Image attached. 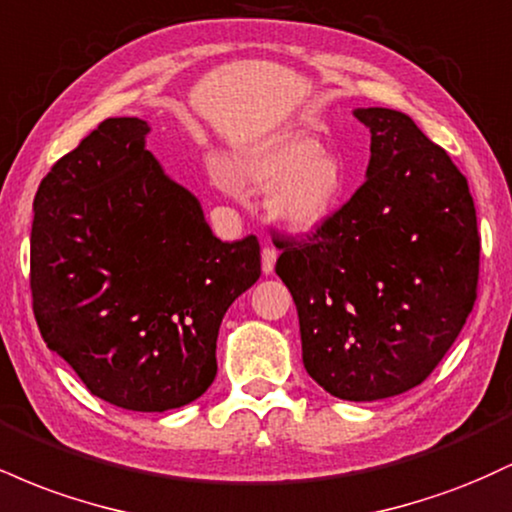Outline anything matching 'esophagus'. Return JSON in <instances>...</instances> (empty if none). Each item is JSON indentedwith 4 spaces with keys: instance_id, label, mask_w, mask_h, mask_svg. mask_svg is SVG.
Wrapping results in <instances>:
<instances>
[{
    "instance_id": "34e87169",
    "label": "esophagus",
    "mask_w": 512,
    "mask_h": 512,
    "mask_svg": "<svg viewBox=\"0 0 512 512\" xmlns=\"http://www.w3.org/2000/svg\"><path fill=\"white\" fill-rule=\"evenodd\" d=\"M274 264H276V248H272V245H264L262 248V272L272 274Z\"/></svg>"
}]
</instances>
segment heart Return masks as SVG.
I'll return each mask as SVG.
<instances>
[{"mask_svg":"<svg viewBox=\"0 0 512 512\" xmlns=\"http://www.w3.org/2000/svg\"><path fill=\"white\" fill-rule=\"evenodd\" d=\"M236 178L255 190H269V211L296 231H313L337 207L344 168L337 156L305 134H281L245 154Z\"/></svg>","mask_w":512,"mask_h":512,"instance_id":"1","label":"heart"}]
</instances>
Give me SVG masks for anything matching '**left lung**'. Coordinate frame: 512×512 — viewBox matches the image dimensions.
<instances>
[{
    "mask_svg": "<svg viewBox=\"0 0 512 512\" xmlns=\"http://www.w3.org/2000/svg\"><path fill=\"white\" fill-rule=\"evenodd\" d=\"M370 129L363 185L313 233L281 238L276 274L301 322L303 366L339 399L421 385L477 301V209L452 158L390 108Z\"/></svg>",
    "mask_w": 512,
    "mask_h": 512,
    "instance_id": "8db88e82",
    "label": "left lung"
}]
</instances>
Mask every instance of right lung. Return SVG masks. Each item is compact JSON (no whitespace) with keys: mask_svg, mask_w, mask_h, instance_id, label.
I'll list each match as a JSON object with an SVG mask.
<instances>
[{"mask_svg":"<svg viewBox=\"0 0 512 512\" xmlns=\"http://www.w3.org/2000/svg\"><path fill=\"white\" fill-rule=\"evenodd\" d=\"M139 117H108L40 182L31 296L45 344L91 395L182 407L216 378L223 315L260 279V243H221L163 173Z\"/></svg>","mask_w":512,"mask_h":512,"instance_id":"obj_1","label":"right lung"}]
</instances>
